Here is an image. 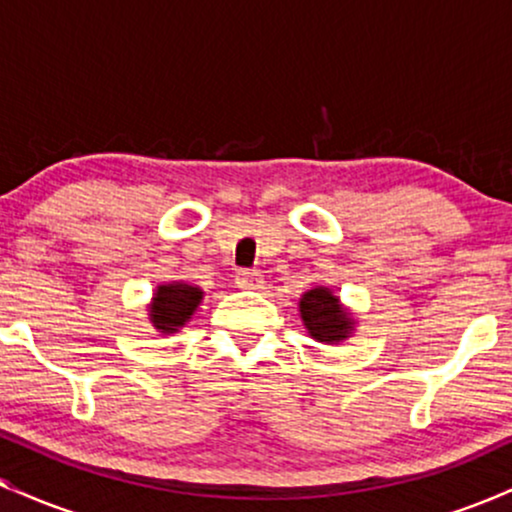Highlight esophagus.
Listing matches in <instances>:
<instances>
[{"mask_svg": "<svg viewBox=\"0 0 512 512\" xmlns=\"http://www.w3.org/2000/svg\"><path fill=\"white\" fill-rule=\"evenodd\" d=\"M236 284H238V289L257 291V289H262L264 276H262V272H257V269H250V272H240L238 274Z\"/></svg>", "mask_w": 512, "mask_h": 512, "instance_id": "34e87169", "label": "esophagus"}]
</instances>
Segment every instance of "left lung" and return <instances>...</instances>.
<instances>
[{
	"label": "left lung",
	"instance_id": "1",
	"mask_svg": "<svg viewBox=\"0 0 512 512\" xmlns=\"http://www.w3.org/2000/svg\"><path fill=\"white\" fill-rule=\"evenodd\" d=\"M298 313L310 337L320 344H342L356 330L354 313L327 286H313L298 301Z\"/></svg>",
	"mask_w": 512,
	"mask_h": 512
}]
</instances>
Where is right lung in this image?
Masks as SVG:
<instances>
[{
	"mask_svg": "<svg viewBox=\"0 0 512 512\" xmlns=\"http://www.w3.org/2000/svg\"><path fill=\"white\" fill-rule=\"evenodd\" d=\"M202 298L204 291L199 286L187 284V281H166V284H158L154 296H151V303L146 305L149 322L163 334L178 332L195 315Z\"/></svg>",
	"mask_w": 512,
	"mask_h": 512,
	"instance_id": "right-lung-1",
	"label": "right lung"
}]
</instances>
